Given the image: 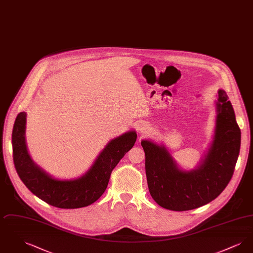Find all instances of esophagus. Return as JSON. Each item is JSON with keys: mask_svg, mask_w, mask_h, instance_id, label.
Here are the masks:
<instances>
[{"mask_svg": "<svg viewBox=\"0 0 253 253\" xmlns=\"http://www.w3.org/2000/svg\"><path fill=\"white\" fill-rule=\"evenodd\" d=\"M139 130H140V132H141L142 134H147V133H149L150 131H151L150 127H149L148 125H144V124H142L141 126H139Z\"/></svg>", "mask_w": 253, "mask_h": 253, "instance_id": "1", "label": "esophagus"}]
</instances>
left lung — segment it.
I'll list each match as a JSON object with an SVG mask.
<instances>
[{
    "instance_id": "1",
    "label": "left lung",
    "mask_w": 253,
    "mask_h": 253,
    "mask_svg": "<svg viewBox=\"0 0 253 253\" xmlns=\"http://www.w3.org/2000/svg\"><path fill=\"white\" fill-rule=\"evenodd\" d=\"M215 132L211 145L197 168L177 167L164 145L142 140L149 192L164 209L190 211L214 200L232 177L241 145V131L224 90L218 91Z\"/></svg>"
}]
</instances>
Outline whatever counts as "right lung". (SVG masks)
I'll return each mask as SVG.
<instances>
[{
	"instance_id": "1",
	"label": "right lung",
	"mask_w": 253,
	"mask_h": 253,
	"mask_svg": "<svg viewBox=\"0 0 253 253\" xmlns=\"http://www.w3.org/2000/svg\"><path fill=\"white\" fill-rule=\"evenodd\" d=\"M26 114L20 113L12 132L13 160L16 170L28 190L47 204L60 209H78L93 204L105 192L112 170L135 143L136 132L129 131L112 139L89 170L80 178H53L36 165L25 144Z\"/></svg>"
}]
</instances>
